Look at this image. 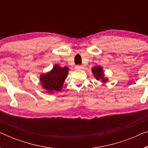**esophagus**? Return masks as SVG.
I'll list each match as a JSON object with an SVG mask.
<instances>
[{"instance_id":"1","label":"esophagus","mask_w":148,"mask_h":148,"mask_svg":"<svg viewBox=\"0 0 148 148\" xmlns=\"http://www.w3.org/2000/svg\"><path fill=\"white\" fill-rule=\"evenodd\" d=\"M83 69V66H82V65L75 66V69H77V70H80V69Z\"/></svg>"}]
</instances>
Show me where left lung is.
<instances>
[{"label":"left lung","mask_w":148,"mask_h":148,"mask_svg":"<svg viewBox=\"0 0 148 148\" xmlns=\"http://www.w3.org/2000/svg\"><path fill=\"white\" fill-rule=\"evenodd\" d=\"M92 71L97 80H100V82L103 83H106L108 81V79L104 77V71H103V69L100 66H97L93 67L92 69Z\"/></svg>","instance_id":"obj_1"}]
</instances>
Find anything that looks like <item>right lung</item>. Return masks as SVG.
<instances>
[{
  "mask_svg": "<svg viewBox=\"0 0 148 148\" xmlns=\"http://www.w3.org/2000/svg\"><path fill=\"white\" fill-rule=\"evenodd\" d=\"M68 73L67 66L61 67L55 64L51 71L40 75V79L42 88L50 94L60 92L63 86L64 80L67 77Z\"/></svg>",
  "mask_w": 148,
  "mask_h": 148,
  "instance_id": "right-lung-1",
  "label": "right lung"
}]
</instances>
